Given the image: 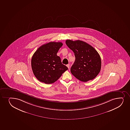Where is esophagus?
I'll return each instance as SVG.
<instances>
[{
  "label": "esophagus",
  "mask_w": 130,
  "mask_h": 130,
  "mask_svg": "<svg viewBox=\"0 0 130 130\" xmlns=\"http://www.w3.org/2000/svg\"><path fill=\"white\" fill-rule=\"evenodd\" d=\"M67 67L68 68V69L70 68V64H67Z\"/></svg>",
  "instance_id": "34e87169"
}]
</instances>
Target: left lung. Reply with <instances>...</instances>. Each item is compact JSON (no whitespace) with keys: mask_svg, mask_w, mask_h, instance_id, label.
I'll return each mask as SVG.
<instances>
[{"mask_svg":"<svg viewBox=\"0 0 130 130\" xmlns=\"http://www.w3.org/2000/svg\"><path fill=\"white\" fill-rule=\"evenodd\" d=\"M66 44L74 53L75 60L70 68L72 74L83 82L92 80L100 71L101 59L95 48L80 40H67Z\"/></svg>","mask_w":130,"mask_h":130,"instance_id":"8db88e82","label":"left lung"}]
</instances>
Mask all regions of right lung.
Masks as SVG:
<instances>
[{
    "instance_id": "add662e5",
    "label": "right lung",
    "mask_w": 130,
    "mask_h": 130,
    "mask_svg": "<svg viewBox=\"0 0 130 130\" xmlns=\"http://www.w3.org/2000/svg\"><path fill=\"white\" fill-rule=\"evenodd\" d=\"M62 43L50 42L39 47L32 56L31 68L34 75L40 82L54 83L68 69L57 56Z\"/></svg>"
}]
</instances>
